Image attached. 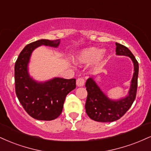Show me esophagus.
Instances as JSON below:
<instances>
[{
  "instance_id": "1",
  "label": "esophagus",
  "mask_w": 151,
  "mask_h": 151,
  "mask_svg": "<svg viewBox=\"0 0 151 151\" xmlns=\"http://www.w3.org/2000/svg\"><path fill=\"white\" fill-rule=\"evenodd\" d=\"M84 82H85L84 79L82 77L78 78L77 79V85L78 86H83V85H84Z\"/></svg>"
}]
</instances>
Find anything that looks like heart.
Wrapping results in <instances>:
<instances>
[{"mask_svg":"<svg viewBox=\"0 0 151 151\" xmlns=\"http://www.w3.org/2000/svg\"><path fill=\"white\" fill-rule=\"evenodd\" d=\"M105 56L104 51H101V50L95 47H90L81 50L74 58V60L79 64H88L94 61L96 65H100L103 63Z\"/></svg>","mask_w":151,"mask_h":151,"instance_id":"heart-1","label":"heart"}]
</instances>
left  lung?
Instances as JSON below:
<instances>
[{
    "mask_svg": "<svg viewBox=\"0 0 151 151\" xmlns=\"http://www.w3.org/2000/svg\"><path fill=\"white\" fill-rule=\"evenodd\" d=\"M116 54L129 57L134 63V72L129 94L119 100H111L101 91L93 77L87 79L85 86L88 92L85 104L86 114L91 119L101 122L116 121L122 117L131 108L136 99L139 74V63L129 49L116 43Z\"/></svg>",
    "mask_w": 151,
    "mask_h": 151,
    "instance_id": "obj_1",
    "label": "left lung"
}]
</instances>
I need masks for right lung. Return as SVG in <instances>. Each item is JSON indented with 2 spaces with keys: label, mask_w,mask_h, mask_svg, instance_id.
I'll use <instances>...</instances> for the list:
<instances>
[{
  "label": "right lung",
  "mask_w": 151,
  "mask_h": 151,
  "mask_svg": "<svg viewBox=\"0 0 151 151\" xmlns=\"http://www.w3.org/2000/svg\"><path fill=\"white\" fill-rule=\"evenodd\" d=\"M60 39H41L27 45L22 50L14 65L15 92L19 103L31 117L38 120L55 119L63 111L68 94L76 88V79L55 77L39 82L31 77L28 64L34 49L40 46L57 48Z\"/></svg>",
  "instance_id": "obj_1"
}]
</instances>
